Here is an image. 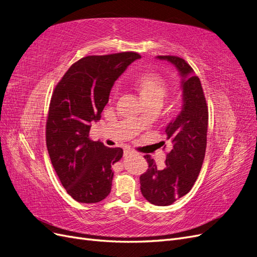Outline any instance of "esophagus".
I'll use <instances>...</instances> for the list:
<instances>
[{"label": "esophagus", "instance_id": "obj_1", "mask_svg": "<svg viewBox=\"0 0 257 257\" xmlns=\"http://www.w3.org/2000/svg\"><path fill=\"white\" fill-rule=\"evenodd\" d=\"M134 152L132 151V150H124V157H127V155H131V154H133Z\"/></svg>", "mask_w": 257, "mask_h": 257}]
</instances>
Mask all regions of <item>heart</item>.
I'll list each match as a JSON object with an SVG mask.
<instances>
[{
  "instance_id": "b5f03b06",
  "label": "heart",
  "mask_w": 257,
  "mask_h": 257,
  "mask_svg": "<svg viewBox=\"0 0 257 257\" xmlns=\"http://www.w3.org/2000/svg\"><path fill=\"white\" fill-rule=\"evenodd\" d=\"M134 84L146 104L151 102L162 104L168 93L166 81L157 73L147 72L141 74L134 80Z\"/></svg>"
}]
</instances>
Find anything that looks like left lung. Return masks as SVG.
Listing matches in <instances>:
<instances>
[{"mask_svg": "<svg viewBox=\"0 0 257 257\" xmlns=\"http://www.w3.org/2000/svg\"><path fill=\"white\" fill-rule=\"evenodd\" d=\"M173 64L181 77V111L165 128L172 144L165 166L158 168L150 155H145L149 168L141 176L143 196L155 206H169L188 194L195 183L207 147L208 108L200 80L186 62L174 56H159Z\"/></svg>", "mask_w": 257, "mask_h": 257, "instance_id": "obj_1", "label": "left lung"}]
</instances>
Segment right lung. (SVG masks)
Here are the masks:
<instances>
[{"label":"right lung","mask_w":257,"mask_h":257,"mask_svg":"<svg viewBox=\"0 0 257 257\" xmlns=\"http://www.w3.org/2000/svg\"><path fill=\"white\" fill-rule=\"evenodd\" d=\"M141 58L135 52L82 58L54 89L46 144L62 185L79 203H98L111 191V165L121 160L123 150L92 142L89 133L92 122L100 120L114 81Z\"/></svg>","instance_id":"add662e5"}]
</instances>
